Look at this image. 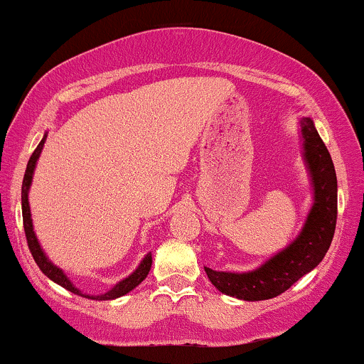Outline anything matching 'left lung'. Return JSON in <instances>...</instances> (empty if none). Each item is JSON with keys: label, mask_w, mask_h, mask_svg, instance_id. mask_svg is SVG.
<instances>
[{"label": "left lung", "mask_w": 364, "mask_h": 364, "mask_svg": "<svg viewBox=\"0 0 364 364\" xmlns=\"http://www.w3.org/2000/svg\"><path fill=\"white\" fill-rule=\"evenodd\" d=\"M303 161L310 176L313 203L299 235L286 248L248 272H223L205 267L208 281L223 294L263 301L287 291L323 260L337 220V176L332 157L311 118L299 119Z\"/></svg>", "instance_id": "left-lung-1"}]
</instances>
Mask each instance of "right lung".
<instances>
[{
	"mask_svg": "<svg viewBox=\"0 0 364 364\" xmlns=\"http://www.w3.org/2000/svg\"><path fill=\"white\" fill-rule=\"evenodd\" d=\"M46 139H48V132L44 133L43 140L39 141V145H37V149L34 150V154H32L31 159H28V164H27V169H25V176H23V183H22L23 229H25V236H27L28 250H31V253H32V257H34L37 267H39L41 272H43L46 277L51 279V281L56 282L58 286L65 287L66 291L73 292V294L82 296V298L95 299V301H109V299H116V298H121V296L128 294L129 291L135 289V287L139 286V284L144 281V279L149 275L150 267H152V253L145 255V257L141 258L140 265L136 267V269L133 270V272L129 274L128 277H124L123 281L116 282L114 286H112L107 292H102V294L94 296V294H87V292H82L80 289H78V287L75 286L72 281H70V277H66V274L63 272L60 267L54 265V263L48 258V255L44 253V250L41 248L39 240H37V236H36V232H34V224H32L31 205H28V190H31L32 178H34V171H36L37 161H39L41 152H43V149H44Z\"/></svg>",
	"mask_w": 364,
	"mask_h": 364,
	"instance_id": "1",
	"label": "right lung"
}]
</instances>
